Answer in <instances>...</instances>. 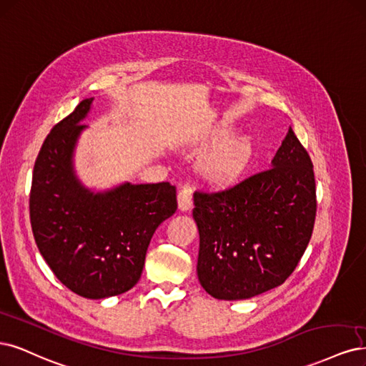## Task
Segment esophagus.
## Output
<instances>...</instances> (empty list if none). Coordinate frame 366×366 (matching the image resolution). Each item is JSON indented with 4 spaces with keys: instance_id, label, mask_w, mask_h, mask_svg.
Wrapping results in <instances>:
<instances>
[{
    "instance_id": "34e87169",
    "label": "esophagus",
    "mask_w": 366,
    "mask_h": 366,
    "mask_svg": "<svg viewBox=\"0 0 366 366\" xmlns=\"http://www.w3.org/2000/svg\"><path fill=\"white\" fill-rule=\"evenodd\" d=\"M179 209L186 212L189 209H192L194 206V199H192V189L191 187H182L179 192Z\"/></svg>"
}]
</instances>
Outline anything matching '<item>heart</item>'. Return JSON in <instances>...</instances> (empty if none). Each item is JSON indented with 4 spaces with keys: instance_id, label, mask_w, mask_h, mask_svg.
Segmentation results:
<instances>
[{
    "instance_id": "b5f03b06",
    "label": "heart",
    "mask_w": 366,
    "mask_h": 366,
    "mask_svg": "<svg viewBox=\"0 0 366 366\" xmlns=\"http://www.w3.org/2000/svg\"><path fill=\"white\" fill-rule=\"evenodd\" d=\"M229 137V132L221 130L210 147H215L201 162V171L217 184L234 182L253 156V145L247 137Z\"/></svg>"
}]
</instances>
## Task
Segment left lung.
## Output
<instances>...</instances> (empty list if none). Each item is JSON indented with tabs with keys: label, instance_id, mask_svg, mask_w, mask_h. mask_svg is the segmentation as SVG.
Segmentation results:
<instances>
[{
	"label": "left lung",
	"instance_id": "obj_1",
	"mask_svg": "<svg viewBox=\"0 0 366 366\" xmlns=\"http://www.w3.org/2000/svg\"><path fill=\"white\" fill-rule=\"evenodd\" d=\"M198 280L218 300H247L285 283L303 257L317 215L313 163L289 129L272 159L218 192L195 191Z\"/></svg>",
	"mask_w": 366,
	"mask_h": 366
}]
</instances>
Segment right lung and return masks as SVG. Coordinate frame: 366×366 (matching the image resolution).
I'll return each mask as SVG.
<instances>
[{
  "label": "right lung",
  "mask_w": 366,
  "mask_h": 366,
  "mask_svg": "<svg viewBox=\"0 0 366 366\" xmlns=\"http://www.w3.org/2000/svg\"><path fill=\"white\" fill-rule=\"evenodd\" d=\"M92 99H83L44 141L33 169L30 222L57 279L80 297L99 300L127 292L141 279L151 237L177 210V192L169 182L125 183L104 194L80 184L72 151Z\"/></svg>",
  "instance_id": "1"
}]
</instances>
